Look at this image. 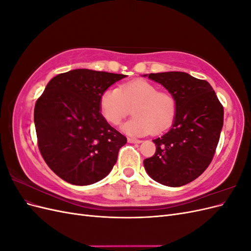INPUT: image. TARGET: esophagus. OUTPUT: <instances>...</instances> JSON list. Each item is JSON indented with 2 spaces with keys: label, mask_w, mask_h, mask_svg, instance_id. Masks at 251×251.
Returning a JSON list of instances; mask_svg holds the SVG:
<instances>
[{
  "label": "esophagus",
  "mask_w": 251,
  "mask_h": 251,
  "mask_svg": "<svg viewBox=\"0 0 251 251\" xmlns=\"http://www.w3.org/2000/svg\"><path fill=\"white\" fill-rule=\"evenodd\" d=\"M127 142H130V143H141L142 140L135 139V138H127Z\"/></svg>",
  "instance_id": "1"
}]
</instances>
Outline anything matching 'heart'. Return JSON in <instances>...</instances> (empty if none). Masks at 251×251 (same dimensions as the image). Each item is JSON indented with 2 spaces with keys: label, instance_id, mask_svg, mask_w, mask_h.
Instances as JSON below:
<instances>
[{
  "label": "heart",
  "instance_id": "1",
  "mask_svg": "<svg viewBox=\"0 0 251 251\" xmlns=\"http://www.w3.org/2000/svg\"><path fill=\"white\" fill-rule=\"evenodd\" d=\"M132 108L133 117L121 126L130 136L158 134L171 126L176 117V98L148 80L138 79L125 83L119 89L109 88L100 98V112L108 124L117 126Z\"/></svg>",
  "mask_w": 251,
  "mask_h": 251
}]
</instances>
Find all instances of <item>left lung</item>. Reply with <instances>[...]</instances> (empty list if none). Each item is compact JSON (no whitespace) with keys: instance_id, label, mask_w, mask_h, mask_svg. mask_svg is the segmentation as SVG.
<instances>
[{"instance_id":"1","label":"left lung","mask_w":251,"mask_h":251,"mask_svg":"<svg viewBox=\"0 0 251 251\" xmlns=\"http://www.w3.org/2000/svg\"><path fill=\"white\" fill-rule=\"evenodd\" d=\"M176 98L172 127L156 144L154 156L144 159L149 176L165 186L179 187L198 178L212 160L223 126L224 110L206 80L185 72L144 74Z\"/></svg>"}]
</instances>
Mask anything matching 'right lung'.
Listing matches in <instances>:
<instances>
[{
	"label": "right lung",
	"mask_w": 251,
	"mask_h": 251,
	"mask_svg": "<svg viewBox=\"0 0 251 251\" xmlns=\"http://www.w3.org/2000/svg\"><path fill=\"white\" fill-rule=\"evenodd\" d=\"M126 76L89 69L58 74L36 100L34 125L41 154L59 178L90 185L107 177L126 138L100 112L103 91Z\"/></svg>",
	"instance_id": "right-lung-1"
}]
</instances>
